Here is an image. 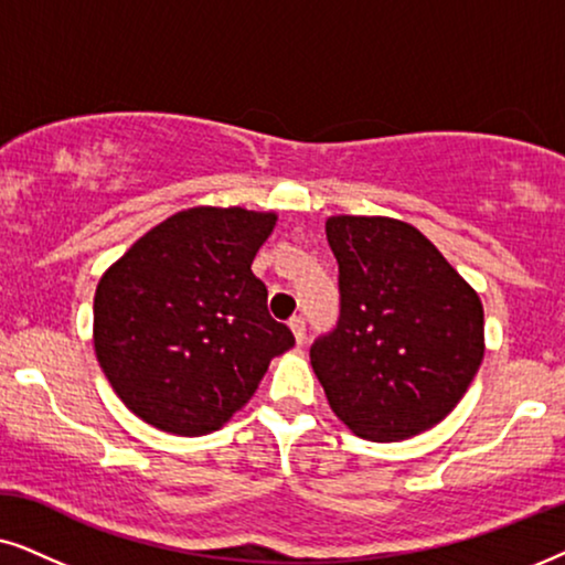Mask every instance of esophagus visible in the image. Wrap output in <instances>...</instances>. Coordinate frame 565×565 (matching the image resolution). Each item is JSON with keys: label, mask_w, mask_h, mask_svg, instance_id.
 I'll use <instances>...</instances> for the list:
<instances>
[{"label": "esophagus", "mask_w": 565, "mask_h": 565, "mask_svg": "<svg viewBox=\"0 0 565 565\" xmlns=\"http://www.w3.org/2000/svg\"><path fill=\"white\" fill-rule=\"evenodd\" d=\"M289 328H291V333H295L297 343L302 345L305 343V318H302V315H295V318H289Z\"/></svg>", "instance_id": "34e87169"}]
</instances>
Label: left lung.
<instances>
[{
  "label": "left lung",
  "instance_id": "8db88e82",
  "mask_svg": "<svg viewBox=\"0 0 565 565\" xmlns=\"http://www.w3.org/2000/svg\"><path fill=\"white\" fill-rule=\"evenodd\" d=\"M335 328L310 349L330 408L353 434L401 441L460 403L483 359V305L411 224L330 216Z\"/></svg>",
  "mask_w": 565,
  "mask_h": 565
}]
</instances>
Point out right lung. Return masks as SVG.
Wrapping results in <instances>:
<instances>
[{"instance_id":"add662e5","label":"right lung","mask_w":565,"mask_h":565,"mask_svg":"<svg viewBox=\"0 0 565 565\" xmlns=\"http://www.w3.org/2000/svg\"><path fill=\"white\" fill-rule=\"evenodd\" d=\"M276 214L199 206L172 214L105 270L95 353L141 420L212 434L250 401L268 361L295 345L268 315L253 258Z\"/></svg>"}]
</instances>
